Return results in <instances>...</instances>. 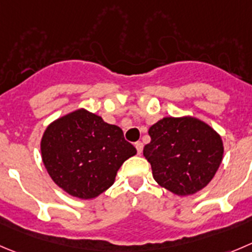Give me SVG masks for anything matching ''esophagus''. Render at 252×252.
Returning <instances> with one entry per match:
<instances>
[{"mask_svg":"<svg viewBox=\"0 0 252 252\" xmlns=\"http://www.w3.org/2000/svg\"><path fill=\"white\" fill-rule=\"evenodd\" d=\"M135 147H136V150H137L138 155H141V153H142V150H143L142 142H136L135 143Z\"/></svg>","mask_w":252,"mask_h":252,"instance_id":"34e87169","label":"esophagus"}]
</instances>
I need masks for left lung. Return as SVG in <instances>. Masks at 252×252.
<instances>
[{
	"label": "left lung",
	"mask_w": 252,
	"mask_h": 252,
	"mask_svg": "<svg viewBox=\"0 0 252 252\" xmlns=\"http://www.w3.org/2000/svg\"><path fill=\"white\" fill-rule=\"evenodd\" d=\"M148 135L151 142L143 156L151 163L153 178L176 195L202 190L221 164V136L198 117H163L151 126Z\"/></svg>",
	"instance_id": "left-lung-1"
}]
</instances>
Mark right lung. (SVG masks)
<instances>
[{"mask_svg":"<svg viewBox=\"0 0 252 252\" xmlns=\"http://www.w3.org/2000/svg\"><path fill=\"white\" fill-rule=\"evenodd\" d=\"M40 153L53 182L69 195L94 199L114 184L117 171L137 153L116 125L80 107L47 126Z\"/></svg>","mask_w":252,"mask_h":252,"instance_id":"add662e5","label":"right lung"}]
</instances>
